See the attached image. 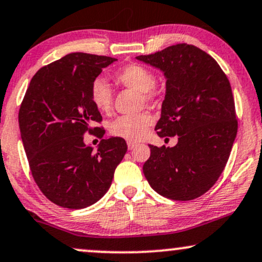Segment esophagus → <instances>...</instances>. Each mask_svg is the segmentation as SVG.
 <instances>
[{"label": "esophagus", "instance_id": "1", "mask_svg": "<svg viewBox=\"0 0 262 262\" xmlns=\"http://www.w3.org/2000/svg\"><path fill=\"white\" fill-rule=\"evenodd\" d=\"M136 146H137V144L134 143V142H128V143H127V147H128V149H130V150L135 149V148H136Z\"/></svg>", "mask_w": 262, "mask_h": 262}]
</instances>
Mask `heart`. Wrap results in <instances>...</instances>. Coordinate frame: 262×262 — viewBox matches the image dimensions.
<instances>
[{
    "instance_id": "heart-1",
    "label": "heart",
    "mask_w": 262,
    "mask_h": 262,
    "mask_svg": "<svg viewBox=\"0 0 262 262\" xmlns=\"http://www.w3.org/2000/svg\"><path fill=\"white\" fill-rule=\"evenodd\" d=\"M114 79L120 85L140 92L146 103H154L158 99V92L154 90L156 75L141 64H128L122 67L115 72ZM90 96L93 105L99 112L106 113L111 111L113 95L111 87L104 80L96 79L92 82ZM151 122L153 119L148 113L119 116L109 124V132L113 136L124 138L128 142H137L146 137Z\"/></svg>"
}]
</instances>
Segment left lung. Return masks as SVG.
<instances>
[{"mask_svg": "<svg viewBox=\"0 0 262 262\" xmlns=\"http://www.w3.org/2000/svg\"><path fill=\"white\" fill-rule=\"evenodd\" d=\"M137 59L160 69L166 77L157 134L179 137L171 148L149 144L144 176L165 198H198L219 180L237 136L230 81L214 58L193 45L177 43Z\"/></svg>", "mask_w": 262, "mask_h": 262, "instance_id": "1", "label": "left lung"}]
</instances>
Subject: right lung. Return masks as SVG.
<instances>
[{"instance_id": "add662e5", "label": "right lung", "mask_w": 262, "mask_h": 262, "mask_svg": "<svg viewBox=\"0 0 262 262\" xmlns=\"http://www.w3.org/2000/svg\"><path fill=\"white\" fill-rule=\"evenodd\" d=\"M115 58L70 53L32 76L19 109V128L29 166L38 188L54 204L83 209L98 202L124 158V138L111 137L97 150L83 143L102 115L90 96L92 82Z\"/></svg>"}]
</instances>
